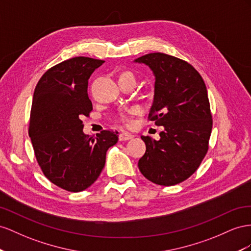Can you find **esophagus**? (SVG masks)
<instances>
[{"label": "esophagus", "mask_w": 251, "mask_h": 251, "mask_svg": "<svg viewBox=\"0 0 251 251\" xmlns=\"http://www.w3.org/2000/svg\"><path fill=\"white\" fill-rule=\"evenodd\" d=\"M133 138H134V135L131 133H128V132H122L119 135L120 141H128V140H131Z\"/></svg>", "instance_id": "esophagus-1"}]
</instances>
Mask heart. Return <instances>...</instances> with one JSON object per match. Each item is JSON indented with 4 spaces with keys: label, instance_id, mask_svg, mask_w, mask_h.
Instances as JSON below:
<instances>
[{
    "label": "heart",
    "instance_id": "obj_1",
    "mask_svg": "<svg viewBox=\"0 0 251 251\" xmlns=\"http://www.w3.org/2000/svg\"><path fill=\"white\" fill-rule=\"evenodd\" d=\"M121 76H131V77H133L132 74L129 73V71H125V73L121 74L120 77ZM122 122H124V123H128V122H129V117H128V116H123V117H122Z\"/></svg>",
    "mask_w": 251,
    "mask_h": 251
}]
</instances>
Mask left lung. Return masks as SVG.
<instances>
[{
    "label": "left lung",
    "instance_id": "obj_1",
    "mask_svg": "<svg viewBox=\"0 0 251 251\" xmlns=\"http://www.w3.org/2000/svg\"><path fill=\"white\" fill-rule=\"evenodd\" d=\"M133 62L152 71L154 95L148 117L164 127L159 141L141 137L146 152L139 169L154 184H178L199 168L208 150L212 117L206 85L190 64L173 55L148 53Z\"/></svg>",
    "mask_w": 251,
    "mask_h": 251
}]
</instances>
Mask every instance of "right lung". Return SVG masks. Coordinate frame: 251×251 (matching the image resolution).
Returning a JSON list of instances; mask_svg holds the SVG:
<instances>
[{
	"label": "right lung",
	"instance_id": "1",
	"mask_svg": "<svg viewBox=\"0 0 251 251\" xmlns=\"http://www.w3.org/2000/svg\"><path fill=\"white\" fill-rule=\"evenodd\" d=\"M104 61L86 56L64 61L48 69L35 86L29 137L43 174L59 187L83 191L105 166L106 152L117 144L118 131L97 137L83 132L81 117L89 116L88 80Z\"/></svg>",
	"mask_w": 251,
	"mask_h": 251
}]
</instances>
